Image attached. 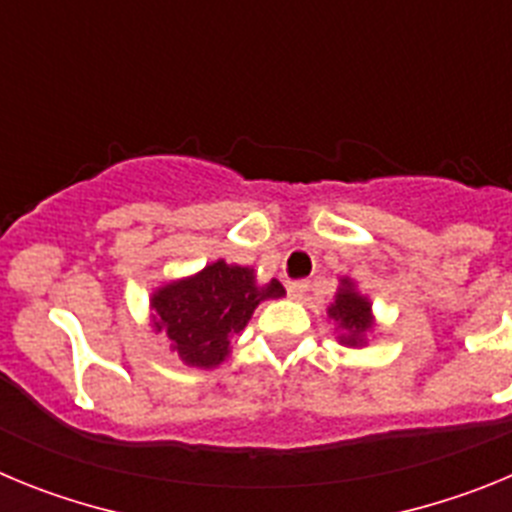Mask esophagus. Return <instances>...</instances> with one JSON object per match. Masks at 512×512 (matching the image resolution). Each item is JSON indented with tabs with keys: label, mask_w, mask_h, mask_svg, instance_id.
<instances>
[{
	"label": "esophagus",
	"mask_w": 512,
	"mask_h": 512,
	"mask_svg": "<svg viewBox=\"0 0 512 512\" xmlns=\"http://www.w3.org/2000/svg\"><path fill=\"white\" fill-rule=\"evenodd\" d=\"M307 287H310V284H307L305 279H292V282H287L289 297H295V300H300V297L305 295Z\"/></svg>",
	"instance_id": "obj_1"
}]
</instances>
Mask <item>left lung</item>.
<instances>
[{
	"label": "left lung",
	"instance_id": "obj_1",
	"mask_svg": "<svg viewBox=\"0 0 512 512\" xmlns=\"http://www.w3.org/2000/svg\"><path fill=\"white\" fill-rule=\"evenodd\" d=\"M330 318H336L341 323V328H346L351 333V338H343L346 343L354 346L359 341V336L369 328V302L364 297H359L354 289L348 287V282H343V289L336 295V302L330 305Z\"/></svg>",
	"mask_w": 512,
	"mask_h": 512
}]
</instances>
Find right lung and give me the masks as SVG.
<instances>
[{"label":"right lung","instance_id":"1","mask_svg":"<svg viewBox=\"0 0 512 512\" xmlns=\"http://www.w3.org/2000/svg\"><path fill=\"white\" fill-rule=\"evenodd\" d=\"M282 295L277 279L256 284L253 269L217 261L187 282L158 289L153 295L156 328H166L182 361L215 366L228 356L230 343L246 328L259 302Z\"/></svg>","mask_w":512,"mask_h":512}]
</instances>
